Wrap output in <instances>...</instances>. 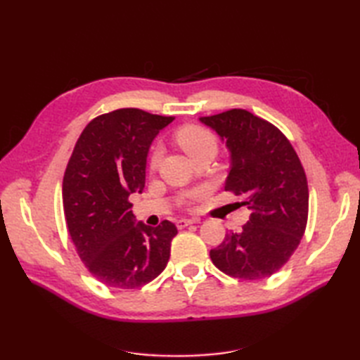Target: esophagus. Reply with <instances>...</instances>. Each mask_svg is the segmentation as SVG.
<instances>
[{"instance_id": "1", "label": "esophagus", "mask_w": 360, "mask_h": 360, "mask_svg": "<svg viewBox=\"0 0 360 360\" xmlns=\"http://www.w3.org/2000/svg\"><path fill=\"white\" fill-rule=\"evenodd\" d=\"M196 223H198V219L181 218V219L176 221V226H178V229H184V227H187V226H190V224H196Z\"/></svg>"}]
</instances>
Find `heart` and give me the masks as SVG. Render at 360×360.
<instances>
[{
	"label": "heart",
	"instance_id": "b5f03b06",
	"mask_svg": "<svg viewBox=\"0 0 360 360\" xmlns=\"http://www.w3.org/2000/svg\"><path fill=\"white\" fill-rule=\"evenodd\" d=\"M176 142L179 147L184 150L190 158H193L198 153H201L205 148H217V141L212 133L207 129H202L200 127H186L176 133ZM162 158V151L160 148H155L151 155V167L156 168Z\"/></svg>",
	"mask_w": 360,
	"mask_h": 360
}]
</instances>
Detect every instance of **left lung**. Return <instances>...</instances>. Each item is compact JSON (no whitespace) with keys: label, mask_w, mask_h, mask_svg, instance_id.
<instances>
[{"label":"left lung","mask_w":360,"mask_h":360,"mask_svg":"<svg viewBox=\"0 0 360 360\" xmlns=\"http://www.w3.org/2000/svg\"><path fill=\"white\" fill-rule=\"evenodd\" d=\"M229 151L224 188L250 210L240 232L210 250L221 272L243 280L271 277L294 254L308 219V182L292 145L269 122L246 110L200 117Z\"/></svg>","instance_id":"1"}]
</instances>
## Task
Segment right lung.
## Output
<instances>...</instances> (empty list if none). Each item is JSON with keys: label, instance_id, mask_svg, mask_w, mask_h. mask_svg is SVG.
I'll list each match as a JSON object with an SVG mask.
<instances>
[{"label": "right lung", "instance_id": "1", "mask_svg": "<svg viewBox=\"0 0 360 360\" xmlns=\"http://www.w3.org/2000/svg\"><path fill=\"white\" fill-rule=\"evenodd\" d=\"M173 117L122 108L83 129L63 178V210L77 254L105 285L133 289L165 269L178 229L137 221L128 198L142 193L153 141Z\"/></svg>", "mask_w": 360, "mask_h": 360}]
</instances>
